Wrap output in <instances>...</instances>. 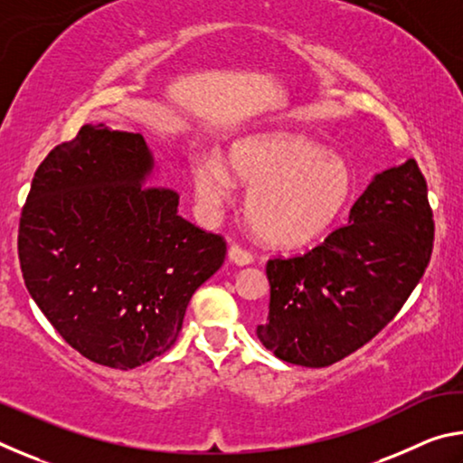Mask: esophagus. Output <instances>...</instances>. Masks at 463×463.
<instances>
[{"label":"esophagus","instance_id":"esophagus-1","mask_svg":"<svg viewBox=\"0 0 463 463\" xmlns=\"http://www.w3.org/2000/svg\"><path fill=\"white\" fill-rule=\"evenodd\" d=\"M229 260L232 263H237V265H250V263H253V255H250L249 250H245V249L239 247V245H231Z\"/></svg>","mask_w":463,"mask_h":463}]
</instances>
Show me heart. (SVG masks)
<instances>
[{"mask_svg": "<svg viewBox=\"0 0 463 463\" xmlns=\"http://www.w3.org/2000/svg\"><path fill=\"white\" fill-rule=\"evenodd\" d=\"M232 182L249 190L245 216L250 231L279 249L308 245L325 234L354 195L347 163L289 132L237 140L229 151V169L216 156L195 163L194 187L206 213L216 214L231 200Z\"/></svg>", "mask_w": 463, "mask_h": 463, "instance_id": "b5f03b06", "label": "heart"}]
</instances>
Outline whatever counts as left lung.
<instances>
[{"label":"left lung","mask_w":463,"mask_h":463,"mask_svg":"<svg viewBox=\"0 0 463 463\" xmlns=\"http://www.w3.org/2000/svg\"><path fill=\"white\" fill-rule=\"evenodd\" d=\"M435 222L409 159L375 174L349 224L302 257L268 261L269 312L260 341L281 362L325 367L372 341L425 273Z\"/></svg>","instance_id":"left-lung-1"}]
</instances>
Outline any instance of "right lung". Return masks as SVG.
I'll list each match as a JSON object with an SVG mask.
<instances>
[{
  "mask_svg": "<svg viewBox=\"0 0 463 463\" xmlns=\"http://www.w3.org/2000/svg\"><path fill=\"white\" fill-rule=\"evenodd\" d=\"M153 169L143 137L85 124L46 155L20 218L36 307L83 357L114 370L171 349L226 255L222 237L177 214V192L145 185Z\"/></svg>",
  "mask_w": 463,
  "mask_h": 463,
  "instance_id": "obj_1",
  "label": "right lung"
}]
</instances>
